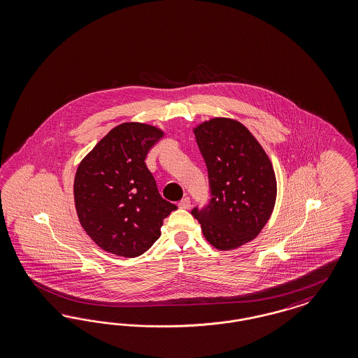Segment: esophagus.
Segmentation results:
<instances>
[{
  "instance_id": "obj_1",
  "label": "esophagus",
  "mask_w": 358,
  "mask_h": 358,
  "mask_svg": "<svg viewBox=\"0 0 358 358\" xmlns=\"http://www.w3.org/2000/svg\"><path fill=\"white\" fill-rule=\"evenodd\" d=\"M179 208H185V210H188L189 207H191V201H189V198H183L180 202H179Z\"/></svg>"
}]
</instances>
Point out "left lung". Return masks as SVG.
Masks as SVG:
<instances>
[{"label":"left lung","instance_id":"1","mask_svg":"<svg viewBox=\"0 0 358 358\" xmlns=\"http://www.w3.org/2000/svg\"><path fill=\"white\" fill-rule=\"evenodd\" d=\"M192 131L207 166L211 201L191 214L215 249H238L255 239L273 214L277 199L273 164L238 120L213 117Z\"/></svg>","mask_w":358,"mask_h":358}]
</instances>
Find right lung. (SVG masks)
<instances>
[{
  "label": "right lung",
  "mask_w": 358,
  "mask_h": 358,
  "mask_svg": "<svg viewBox=\"0 0 358 358\" xmlns=\"http://www.w3.org/2000/svg\"><path fill=\"white\" fill-rule=\"evenodd\" d=\"M164 136L155 125L128 122L112 128L78 164L73 196L84 231L100 249L134 258L160 236L176 206L164 201L144 160Z\"/></svg>",
  "instance_id": "1"
}]
</instances>
